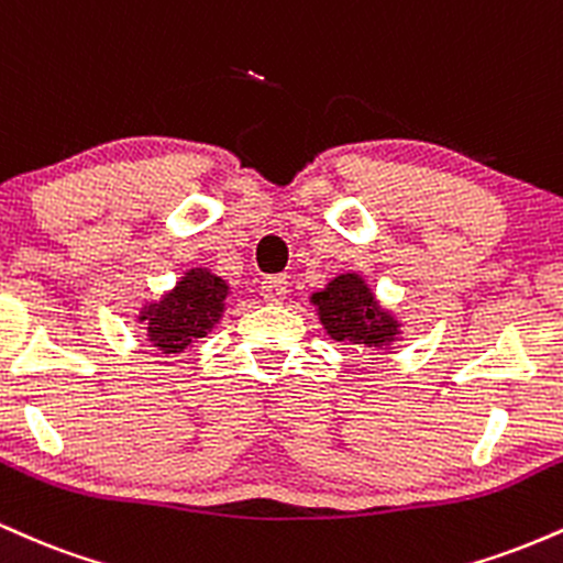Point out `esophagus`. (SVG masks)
<instances>
[{"label":"esophagus","mask_w":563,"mask_h":563,"mask_svg":"<svg viewBox=\"0 0 563 563\" xmlns=\"http://www.w3.org/2000/svg\"><path fill=\"white\" fill-rule=\"evenodd\" d=\"M262 299L267 303H280L286 299L288 294V283L283 275H275V277H267V280H262Z\"/></svg>","instance_id":"obj_1"}]
</instances>
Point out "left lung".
<instances>
[{
	"label": "left lung",
	"mask_w": 563,
	"mask_h": 563,
	"mask_svg": "<svg viewBox=\"0 0 563 563\" xmlns=\"http://www.w3.org/2000/svg\"><path fill=\"white\" fill-rule=\"evenodd\" d=\"M318 320L335 344L394 349L402 341V320L386 309L360 273H339L309 296Z\"/></svg>",
	"instance_id": "left-lung-1"
}]
</instances>
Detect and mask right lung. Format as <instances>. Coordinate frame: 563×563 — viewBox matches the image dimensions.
<instances>
[{
	"instance_id": "obj_1",
	"label": "right lung",
	"mask_w": 563,
	"mask_h": 563,
	"mask_svg": "<svg viewBox=\"0 0 563 563\" xmlns=\"http://www.w3.org/2000/svg\"><path fill=\"white\" fill-rule=\"evenodd\" d=\"M230 294L228 280L209 267H192L158 299L142 301L134 322L145 328L147 344L158 349V354L177 357L222 322Z\"/></svg>"
}]
</instances>
